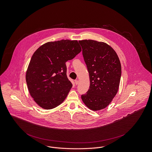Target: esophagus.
I'll return each instance as SVG.
<instances>
[{
	"label": "esophagus",
	"instance_id": "esophagus-1",
	"mask_svg": "<svg viewBox=\"0 0 152 152\" xmlns=\"http://www.w3.org/2000/svg\"><path fill=\"white\" fill-rule=\"evenodd\" d=\"M78 83H79V81L78 80H75V83L76 85H77L78 84Z\"/></svg>",
	"mask_w": 152,
	"mask_h": 152
}]
</instances>
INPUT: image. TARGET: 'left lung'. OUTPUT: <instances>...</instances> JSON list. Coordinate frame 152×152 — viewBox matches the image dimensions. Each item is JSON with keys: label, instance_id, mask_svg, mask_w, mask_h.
<instances>
[{"label": "left lung", "instance_id": "obj_1", "mask_svg": "<svg viewBox=\"0 0 152 152\" xmlns=\"http://www.w3.org/2000/svg\"><path fill=\"white\" fill-rule=\"evenodd\" d=\"M89 74L90 86L81 96L84 104L92 111L106 108L116 96L121 78V64L116 52L104 42L79 41Z\"/></svg>", "mask_w": 152, "mask_h": 152}]
</instances>
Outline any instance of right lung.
<instances>
[{"label": "right lung", "instance_id": "add662e5", "mask_svg": "<svg viewBox=\"0 0 152 152\" xmlns=\"http://www.w3.org/2000/svg\"><path fill=\"white\" fill-rule=\"evenodd\" d=\"M81 51L77 40L48 42L31 56L26 81L31 97L40 107L51 110L61 104L72 86L67 77L66 62Z\"/></svg>", "mask_w": 152, "mask_h": 152}]
</instances>
